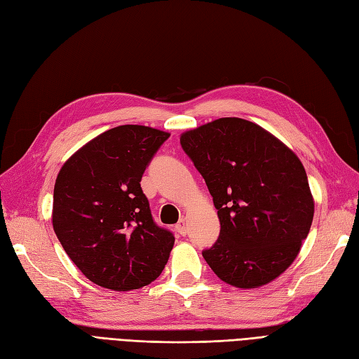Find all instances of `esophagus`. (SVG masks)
Segmentation results:
<instances>
[{
	"label": "esophagus",
	"mask_w": 359,
	"mask_h": 359,
	"mask_svg": "<svg viewBox=\"0 0 359 359\" xmlns=\"http://www.w3.org/2000/svg\"><path fill=\"white\" fill-rule=\"evenodd\" d=\"M176 232H179L182 236H185L188 233V227H187L185 219H183V218L176 224Z\"/></svg>",
	"instance_id": "34e87169"
}]
</instances>
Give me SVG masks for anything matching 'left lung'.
Returning <instances> with one entry per match:
<instances>
[{
    "mask_svg": "<svg viewBox=\"0 0 359 359\" xmlns=\"http://www.w3.org/2000/svg\"><path fill=\"white\" fill-rule=\"evenodd\" d=\"M205 179L222 229L201 252L236 288H256L287 270L309 233L314 201L302 162L258 124L219 118L180 137Z\"/></svg>",
    "mask_w": 359,
    "mask_h": 359,
    "instance_id": "left-lung-1",
    "label": "left lung"
}]
</instances>
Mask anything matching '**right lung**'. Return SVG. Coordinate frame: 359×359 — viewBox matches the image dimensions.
<instances>
[{"mask_svg":"<svg viewBox=\"0 0 359 359\" xmlns=\"http://www.w3.org/2000/svg\"><path fill=\"white\" fill-rule=\"evenodd\" d=\"M167 132L118 126L72 154L57 174L53 227L67 255L100 287L130 291L151 283L174 245L156 224L141 188Z\"/></svg>","mask_w":359,"mask_h":359,"instance_id":"add662e5","label":"right lung"}]
</instances>
